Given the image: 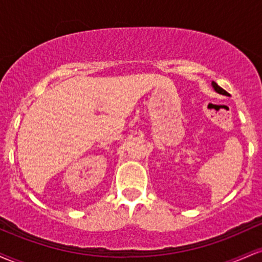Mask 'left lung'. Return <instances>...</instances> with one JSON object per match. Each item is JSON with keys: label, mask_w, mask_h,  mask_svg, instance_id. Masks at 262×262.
<instances>
[{"label": "left lung", "mask_w": 262, "mask_h": 262, "mask_svg": "<svg viewBox=\"0 0 262 262\" xmlns=\"http://www.w3.org/2000/svg\"><path fill=\"white\" fill-rule=\"evenodd\" d=\"M212 85H213V87H214V90L215 91H217L218 93H221V95H225V96H229V93H228L227 91H225V90H223L222 89L221 86H218L217 83L215 82H212Z\"/></svg>", "instance_id": "left-lung-1"}]
</instances>
